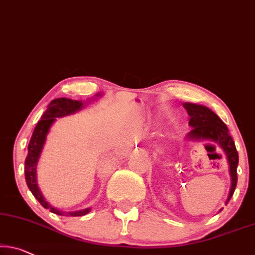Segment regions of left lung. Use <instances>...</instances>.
Returning <instances> with one entry per match:
<instances>
[{
    "instance_id": "8db88e82",
    "label": "left lung",
    "mask_w": 255,
    "mask_h": 255,
    "mask_svg": "<svg viewBox=\"0 0 255 255\" xmlns=\"http://www.w3.org/2000/svg\"><path fill=\"white\" fill-rule=\"evenodd\" d=\"M184 108L186 109L190 116V127L192 130L187 134L189 139L198 140H212L220 145L227 155L229 163V172L231 176V186L229 191L226 204L230 201L234 194L236 185H237V165H238V152L236 149L235 141L229 134L227 125L222 120L212 112L209 108L201 105L194 103H184Z\"/></svg>"
}]
</instances>
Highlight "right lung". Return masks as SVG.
Returning a JSON list of instances; mask_svg holds the SVG:
<instances>
[{"label": "right lung", "instance_id": "obj_1", "mask_svg": "<svg viewBox=\"0 0 255 255\" xmlns=\"http://www.w3.org/2000/svg\"><path fill=\"white\" fill-rule=\"evenodd\" d=\"M101 94H97L99 98ZM84 102L71 100V99L66 98H60L55 99L51 101L47 107V110L43 113L41 116V120L38 122L36 127L33 131V134L31 136L28 143V154L25 160V179H26V184L28 186L29 191L34 195V198L38 200L43 208L49 209L51 213L57 214V215H70V216H83L86 215L91 212V208H86L83 210H78V212H62L57 208H54L50 206L49 202L46 201L43 198L41 191L38 187V182H36V165H38V161L40 155H41L43 145L46 142V138L48 132L50 130V127L58 117H63L71 115L79 112L83 109Z\"/></svg>", "mask_w": 255, "mask_h": 255}]
</instances>
